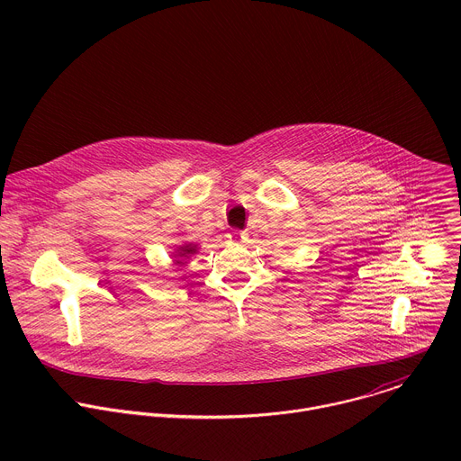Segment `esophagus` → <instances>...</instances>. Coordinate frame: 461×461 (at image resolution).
Here are the masks:
<instances>
[{"label":"esophagus","instance_id":"obj_1","mask_svg":"<svg viewBox=\"0 0 461 461\" xmlns=\"http://www.w3.org/2000/svg\"><path fill=\"white\" fill-rule=\"evenodd\" d=\"M246 235H248V233L235 230V231L231 233V239H233V240H246Z\"/></svg>","mask_w":461,"mask_h":461}]
</instances>
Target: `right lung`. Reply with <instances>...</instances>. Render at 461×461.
Returning a JSON list of instances; mask_svg holds the SVG:
<instances>
[{
	"instance_id": "add662e5",
	"label": "right lung",
	"mask_w": 461,
	"mask_h": 461,
	"mask_svg": "<svg viewBox=\"0 0 461 461\" xmlns=\"http://www.w3.org/2000/svg\"><path fill=\"white\" fill-rule=\"evenodd\" d=\"M196 251H199V244H193V242H184V244L176 246V249L173 251V257H175L173 262H175V267L184 265L182 258H185V257H189V255H194Z\"/></svg>"
}]
</instances>
